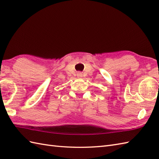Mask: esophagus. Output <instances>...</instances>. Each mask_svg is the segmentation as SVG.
Returning <instances> with one entry per match:
<instances>
[{
	"label": "esophagus",
	"instance_id": "esophagus-1",
	"mask_svg": "<svg viewBox=\"0 0 159 159\" xmlns=\"http://www.w3.org/2000/svg\"><path fill=\"white\" fill-rule=\"evenodd\" d=\"M78 75V76H79V77H81V76H83V75H82V73H80V72L78 73V75Z\"/></svg>",
	"mask_w": 159,
	"mask_h": 159
}]
</instances>
